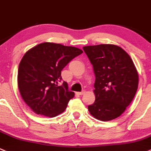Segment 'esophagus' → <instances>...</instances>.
I'll use <instances>...</instances> for the list:
<instances>
[{
  "label": "esophagus",
  "instance_id": "1",
  "mask_svg": "<svg viewBox=\"0 0 151 151\" xmlns=\"http://www.w3.org/2000/svg\"><path fill=\"white\" fill-rule=\"evenodd\" d=\"M84 93H85V91H80V92H78V94L79 95H83Z\"/></svg>",
  "mask_w": 151,
  "mask_h": 151
}]
</instances>
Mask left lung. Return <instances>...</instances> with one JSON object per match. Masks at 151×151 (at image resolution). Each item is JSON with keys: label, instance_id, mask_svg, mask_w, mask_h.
Instances as JSON below:
<instances>
[{"label": "left lung", "instance_id": "left-lung-1", "mask_svg": "<svg viewBox=\"0 0 151 151\" xmlns=\"http://www.w3.org/2000/svg\"><path fill=\"white\" fill-rule=\"evenodd\" d=\"M95 75V101L88 106L95 119L108 122L125 111L134 97L138 73L128 54L119 46L100 44L83 47Z\"/></svg>", "mask_w": 151, "mask_h": 151}]
</instances>
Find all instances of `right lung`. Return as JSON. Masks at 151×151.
<instances>
[{
  "instance_id": "add662e5",
  "label": "right lung",
  "mask_w": 151,
  "mask_h": 151,
  "mask_svg": "<svg viewBox=\"0 0 151 151\" xmlns=\"http://www.w3.org/2000/svg\"><path fill=\"white\" fill-rule=\"evenodd\" d=\"M83 51L54 43H40L27 51L18 69V86L23 100L34 113L55 117L66 109L73 91L62 81L61 71Z\"/></svg>"
}]
</instances>
